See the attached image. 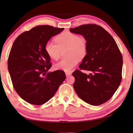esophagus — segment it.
Returning <instances> with one entry per match:
<instances>
[{
	"instance_id": "esophagus-1",
	"label": "esophagus",
	"mask_w": 133,
	"mask_h": 133,
	"mask_svg": "<svg viewBox=\"0 0 133 133\" xmlns=\"http://www.w3.org/2000/svg\"><path fill=\"white\" fill-rule=\"evenodd\" d=\"M65 74H66V77H68V76H70V75H71V72H65Z\"/></svg>"
}]
</instances>
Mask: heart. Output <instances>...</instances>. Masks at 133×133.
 I'll return each instance as SVG.
<instances>
[{"label":"heart","instance_id":"b5f03b06","mask_svg":"<svg viewBox=\"0 0 133 133\" xmlns=\"http://www.w3.org/2000/svg\"><path fill=\"white\" fill-rule=\"evenodd\" d=\"M57 44L52 41H48L45 43V51L48 57L53 60H57L62 50H65L63 59L54 65L57 70L69 72L76 66L79 59H82L87 52V41L84 36H78L70 32H63L56 37Z\"/></svg>","mask_w":133,"mask_h":133}]
</instances>
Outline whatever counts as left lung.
Returning a JSON list of instances; mask_svg holds the SVG:
<instances>
[{
	"mask_svg": "<svg viewBox=\"0 0 133 133\" xmlns=\"http://www.w3.org/2000/svg\"><path fill=\"white\" fill-rule=\"evenodd\" d=\"M72 33L84 36L87 52L72 72L73 87L78 96L91 105L103 104L113 96L122 81L123 58L113 37L96 24H87L70 29ZM90 71L87 75L81 71Z\"/></svg>",
	"mask_w": 133,
	"mask_h": 133,
	"instance_id": "1",
	"label": "left lung"
}]
</instances>
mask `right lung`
Returning <instances> with one entry per match:
<instances>
[{"instance_id": "add662e5", "label": "right lung", "mask_w": 133, "mask_h": 133, "mask_svg": "<svg viewBox=\"0 0 133 133\" xmlns=\"http://www.w3.org/2000/svg\"><path fill=\"white\" fill-rule=\"evenodd\" d=\"M64 28L40 25L19 35L14 41L8 69L14 90L22 99L41 105L51 99L66 76L64 71L48 72L51 63L45 45Z\"/></svg>"}]
</instances>
